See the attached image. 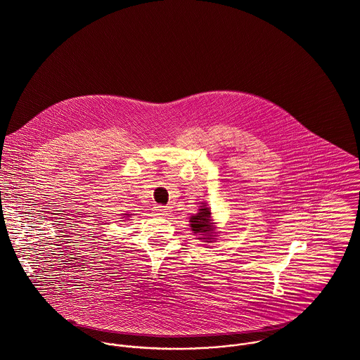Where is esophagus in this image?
Wrapping results in <instances>:
<instances>
[{"instance_id":"34e87169","label":"esophagus","mask_w":360,"mask_h":360,"mask_svg":"<svg viewBox=\"0 0 360 360\" xmlns=\"http://www.w3.org/2000/svg\"><path fill=\"white\" fill-rule=\"evenodd\" d=\"M155 212L162 216H168L171 213V209L168 206H155Z\"/></svg>"}]
</instances>
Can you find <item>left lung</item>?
<instances>
[{"mask_svg": "<svg viewBox=\"0 0 360 360\" xmlns=\"http://www.w3.org/2000/svg\"><path fill=\"white\" fill-rule=\"evenodd\" d=\"M191 227H192V231H195V234L203 233L202 236L206 237L203 240H210L212 237L210 231H213V227L210 223V207L203 206L202 209H199V213L191 217Z\"/></svg>", "mask_w": 360, "mask_h": 360, "instance_id": "left-lung-1", "label": "left lung"}]
</instances>
